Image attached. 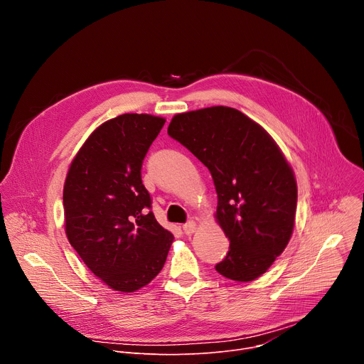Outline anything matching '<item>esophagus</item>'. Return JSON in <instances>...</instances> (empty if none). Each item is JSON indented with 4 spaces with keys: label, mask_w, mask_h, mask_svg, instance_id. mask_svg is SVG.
Returning <instances> with one entry per match:
<instances>
[{
    "label": "esophagus",
    "mask_w": 364,
    "mask_h": 364,
    "mask_svg": "<svg viewBox=\"0 0 364 364\" xmlns=\"http://www.w3.org/2000/svg\"><path fill=\"white\" fill-rule=\"evenodd\" d=\"M196 229H197V226H196V223H194L193 220H190V222H187V223H184V225H183V230H184V233H186V235H191V233H194V232H196Z\"/></svg>",
    "instance_id": "1"
}]
</instances>
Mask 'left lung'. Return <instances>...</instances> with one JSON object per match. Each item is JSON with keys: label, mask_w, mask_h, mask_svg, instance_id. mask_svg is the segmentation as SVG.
<instances>
[{"label": "left lung", "mask_w": 364, "mask_h": 364, "mask_svg": "<svg viewBox=\"0 0 364 364\" xmlns=\"http://www.w3.org/2000/svg\"><path fill=\"white\" fill-rule=\"evenodd\" d=\"M168 135L212 174L216 219L230 242L216 271L237 282L265 274L291 239L296 210L295 177L275 141L228 107L178 114Z\"/></svg>", "instance_id": "obj_1"}]
</instances>
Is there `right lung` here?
<instances>
[{
	"label": "right lung",
	"instance_id": "right-lung-1",
	"mask_svg": "<svg viewBox=\"0 0 364 364\" xmlns=\"http://www.w3.org/2000/svg\"><path fill=\"white\" fill-rule=\"evenodd\" d=\"M166 119L124 114L96 128L70 164L66 235L85 265L115 291L134 292L163 269L173 243L151 212L141 180L145 155Z\"/></svg>",
	"mask_w": 364,
	"mask_h": 364
}]
</instances>
